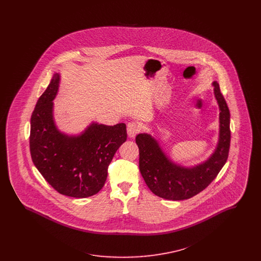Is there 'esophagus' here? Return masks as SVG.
<instances>
[{"label":"esophagus","instance_id":"34e87169","mask_svg":"<svg viewBox=\"0 0 261 261\" xmlns=\"http://www.w3.org/2000/svg\"><path fill=\"white\" fill-rule=\"evenodd\" d=\"M140 131V127L136 122L134 121H131L127 124V133H128V136L131 137V138H134L136 136L137 134L139 133Z\"/></svg>","mask_w":261,"mask_h":261}]
</instances>
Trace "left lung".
Instances as JSON below:
<instances>
[{
	"label": "left lung",
	"instance_id": "8db88e82",
	"mask_svg": "<svg viewBox=\"0 0 261 261\" xmlns=\"http://www.w3.org/2000/svg\"><path fill=\"white\" fill-rule=\"evenodd\" d=\"M213 85L220 109V138L217 149L208 161L194 168L181 167L167 159L153 138L148 134L136 137L140 171L147 186L158 197L182 200L198 195L216 178L227 162L231 141L230 111L219 84L214 81Z\"/></svg>",
	"mask_w": 261,
	"mask_h": 261
}]
</instances>
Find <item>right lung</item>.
Instances as JSON below:
<instances>
[{
	"instance_id": "right-lung-1",
	"label": "right lung",
	"mask_w": 261,
	"mask_h": 261,
	"mask_svg": "<svg viewBox=\"0 0 261 261\" xmlns=\"http://www.w3.org/2000/svg\"><path fill=\"white\" fill-rule=\"evenodd\" d=\"M59 81L60 76L55 74L32 112L30 153L39 172L57 192L87 198L105 185L109 165L126 141V125L92 124L81 136L63 135L53 120L51 100Z\"/></svg>"
}]
</instances>
